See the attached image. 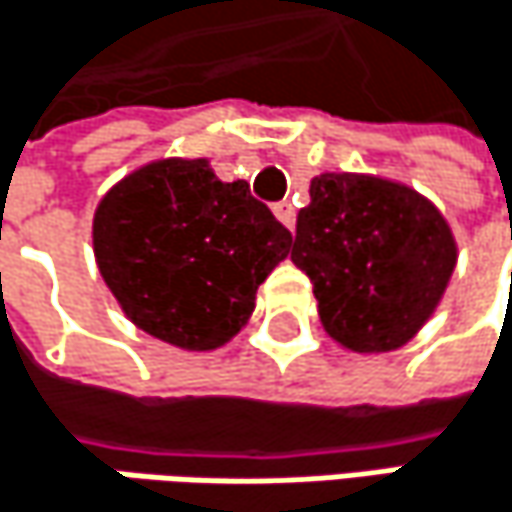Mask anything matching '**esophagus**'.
<instances>
[{
  "mask_svg": "<svg viewBox=\"0 0 512 512\" xmlns=\"http://www.w3.org/2000/svg\"><path fill=\"white\" fill-rule=\"evenodd\" d=\"M274 215H277V221L286 226V229H294V224H297V212H294V206L288 200L274 206Z\"/></svg>",
  "mask_w": 512,
  "mask_h": 512,
  "instance_id": "esophagus-1",
  "label": "esophagus"
}]
</instances>
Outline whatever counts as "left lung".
Returning <instances> with one entry per match:
<instances>
[{"mask_svg": "<svg viewBox=\"0 0 512 512\" xmlns=\"http://www.w3.org/2000/svg\"><path fill=\"white\" fill-rule=\"evenodd\" d=\"M291 262L312 280L336 345L386 353L416 339L436 312L457 268V241L416 188L342 170L312 179Z\"/></svg>", "mask_w": 512, "mask_h": 512, "instance_id": "obj_1", "label": "left lung"}]
</instances>
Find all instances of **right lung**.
<instances>
[{
    "mask_svg": "<svg viewBox=\"0 0 512 512\" xmlns=\"http://www.w3.org/2000/svg\"><path fill=\"white\" fill-rule=\"evenodd\" d=\"M96 268L123 315L179 351H215L250 321L291 232L209 159H156L94 212Z\"/></svg>",
    "mask_w": 512,
    "mask_h": 512,
    "instance_id": "obj_1",
    "label": "right lung"
}]
</instances>
